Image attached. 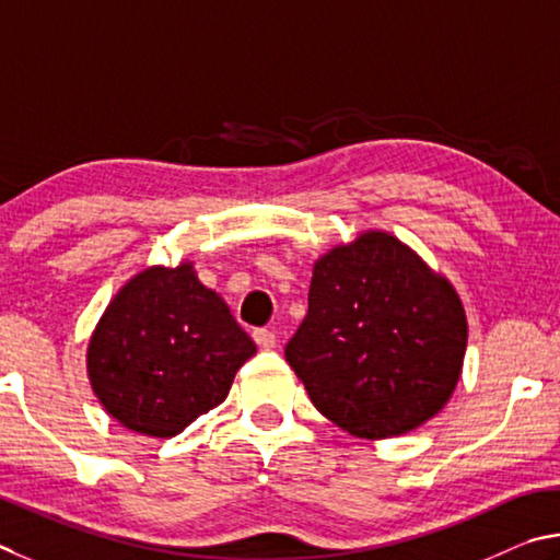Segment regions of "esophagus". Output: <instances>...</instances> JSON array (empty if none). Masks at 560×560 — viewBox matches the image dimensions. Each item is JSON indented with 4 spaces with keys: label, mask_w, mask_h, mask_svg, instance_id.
<instances>
[{
    "label": "esophagus",
    "mask_w": 560,
    "mask_h": 560,
    "mask_svg": "<svg viewBox=\"0 0 560 560\" xmlns=\"http://www.w3.org/2000/svg\"><path fill=\"white\" fill-rule=\"evenodd\" d=\"M253 339H255V345L265 351H270V349H275V345H278V337H275V331H270V329H255Z\"/></svg>",
    "instance_id": "esophagus-1"
}]
</instances>
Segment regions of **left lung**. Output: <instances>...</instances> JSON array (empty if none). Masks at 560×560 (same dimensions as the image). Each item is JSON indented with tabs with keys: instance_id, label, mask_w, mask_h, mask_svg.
<instances>
[{
	"instance_id": "8db88e82",
	"label": "left lung",
	"mask_w": 560,
	"mask_h": 560,
	"mask_svg": "<svg viewBox=\"0 0 560 560\" xmlns=\"http://www.w3.org/2000/svg\"><path fill=\"white\" fill-rule=\"evenodd\" d=\"M467 317L455 288L384 231L322 255L285 359L322 416L349 435L410 433L463 374Z\"/></svg>"
}]
</instances>
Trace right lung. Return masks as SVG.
Wrapping results in <instances>:
<instances>
[{"instance_id": "obj_1", "label": "right lung", "mask_w": 560, "mask_h": 560, "mask_svg": "<svg viewBox=\"0 0 560 560\" xmlns=\"http://www.w3.org/2000/svg\"><path fill=\"white\" fill-rule=\"evenodd\" d=\"M253 339L194 265H152L110 300L88 345L93 394L117 423L174 438L223 404Z\"/></svg>"}]
</instances>
